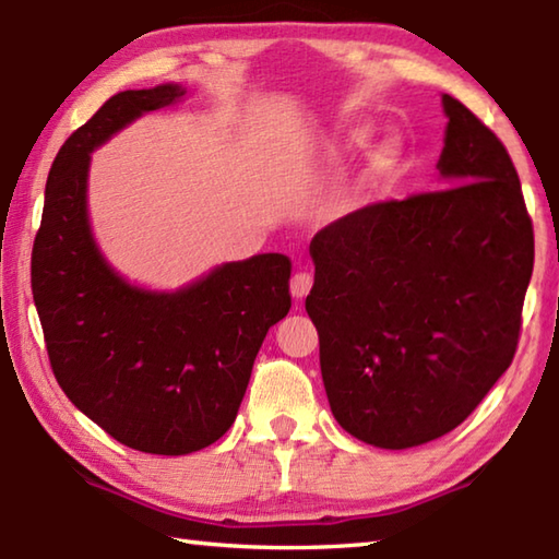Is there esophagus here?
I'll list each match as a JSON object with an SVG mask.
<instances>
[{"instance_id":"1","label":"esophagus","mask_w":559,"mask_h":559,"mask_svg":"<svg viewBox=\"0 0 559 559\" xmlns=\"http://www.w3.org/2000/svg\"><path fill=\"white\" fill-rule=\"evenodd\" d=\"M310 286H313V276H310V273H306V271H298L296 276L290 278V293H293V298L296 300H302L310 293Z\"/></svg>"}]
</instances>
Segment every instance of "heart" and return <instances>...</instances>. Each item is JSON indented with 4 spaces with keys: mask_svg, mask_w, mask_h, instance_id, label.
Segmentation results:
<instances>
[{
    "mask_svg": "<svg viewBox=\"0 0 559 559\" xmlns=\"http://www.w3.org/2000/svg\"><path fill=\"white\" fill-rule=\"evenodd\" d=\"M367 140H370V130L367 128H359V130H355L353 135H349V145L353 147H359V145H365Z\"/></svg>",
    "mask_w": 559,
    "mask_h": 559,
    "instance_id": "1",
    "label": "heart"
}]
</instances>
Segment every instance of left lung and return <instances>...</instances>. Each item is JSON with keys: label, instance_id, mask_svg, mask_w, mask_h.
I'll use <instances>...</instances> for the list:
<instances>
[{"label": "left lung", "instance_id": "8db88e82", "mask_svg": "<svg viewBox=\"0 0 559 559\" xmlns=\"http://www.w3.org/2000/svg\"><path fill=\"white\" fill-rule=\"evenodd\" d=\"M441 185L367 204L310 241L306 310L330 409L355 439L409 449L456 429L518 349L535 236L506 145L461 100Z\"/></svg>", "mask_w": 559, "mask_h": 559}]
</instances>
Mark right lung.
<instances>
[{
  "label": "right lung",
  "mask_w": 559,
  "mask_h": 559,
  "mask_svg": "<svg viewBox=\"0 0 559 559\" xmlns=\"http://www.w3.org/2000/svg\"><path fill=\"white\" fill-rule=\"evenodd\" d=\"M182 86L122 91L61 145L46 179L32 251V293L56 382L130 449L182 456L222 439L236 419L269 328L290 310V259L224 263L175 293L130 286L93 241L91 153Z\"/></svg>",
  "instance_id": "obj_1"
}]
</instances>
